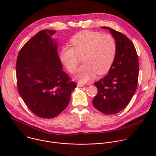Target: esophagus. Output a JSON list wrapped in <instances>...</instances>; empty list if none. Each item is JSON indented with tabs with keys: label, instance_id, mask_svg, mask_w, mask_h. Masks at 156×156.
<instances>
[{
	"label": "esophagus",
	"instance_id": "1",
	"mask_svg": "<svg viewBox=\"0 0 156 156\" xmlns=\"http://www.w3.org/2000/svg\"><path fill=\"white\" fill-rule=\"evenodd\" d=\"M77 86H78V87H83V86H84V84H82V83H78Z\"/></svg>",
	"mask_w": 156,
	"mask_h": 156
}]
</instances>
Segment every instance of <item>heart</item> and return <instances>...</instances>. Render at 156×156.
Masks as SVG:
<instances>
[{"label": "heart", "mask_w": 156, "mask_h": 156, "mask_svg": "<svg viewBox=\"0 0 156 156\" xmlns=\"http://www.w3.org/2000/svg\"><path fill=\"white\" fill-rule=\"evenodd\" d=\"M73 47L63 46L60 58L70 73L76 70L82 57L83 65L78 70L76 77L81 83H86L96 73H106L113 63L117 53V42L110 34L85 30L75 34L70 40Z\"/></svg>", "instance_id": "heart-1"}]
</instances>
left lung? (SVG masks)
Listing matches in <instances>:
<instances>
[{
    "label": "left lung",
    "mask_w": 156,
    "mask_h": 156,
    "mask_svg": "<svg viewBox=\"0 0 156 156\" xmlns=\"http://www.w3.org/2000/svg\"><path fill=\"white\" fill-rule=\"evenodd\" d=\"M117 42V53L108 74L95 82L98 91L93 100L101 112L115 114L124 109L134 95L138 85L139 62L134 44L125 34L107 27Z\"/></svg>",
    "instance_id": "left-lung-1"
}]
</instances>
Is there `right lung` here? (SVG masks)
Here are the masks:
<instances>
[{"instance_id": "obj_1", "label": "right lung", "mask_w": 156, "mask_h": 156, "mask_svg": "<svg viewBox=\"0 0 156 156\" xmlns=\"http://www.w3.org/2000/svg\"><path fill=\"white\" fill-rule=\"evenodd\" d=\"M55 31H39L20 49L16 63L18 91L27 106L36 116L52 119L69 104L76 83L62 70Z\"/></svg>"}]
</instances>
